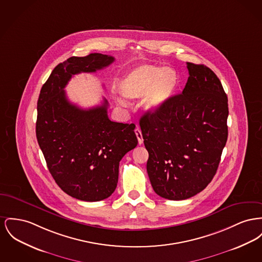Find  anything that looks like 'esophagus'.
<instances>
[{"mask_svg": "<svg viewBox=\"0 0 262 262\" xmlns=\"http://www.w3.org/2000/svg\"><path fill=\"white\" fill-rule=\"evenodd\" d=\"M135 133H136L137 138H138V140H139V144H142V142H143V139H142V135H141V132H140V129H139V127H137V128H136Z\"/></svg>", "mask_w": 262, "mask_h": 262, "instance_id": "esophagus-1", "label": "esophagus"}]
</instances>
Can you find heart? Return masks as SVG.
<instances>
[{
  "label": "heart",
  "mask_w": 262,
  "mask_h": 262,
  "mask_svg": "<svg viewBox=\"0 0 262 262\" xmlns=\"http://www.w3.org/2000/svg\"><path fill=\"white\" fill-rule=\"evenodd\" d=\"M179 76L170 67L144 64L129 71L118 84V91L126 100L144 97L142 106L148 114H156L174 97ZM120 104L124 102L120 100Z\"/></svg>",
  "instance_id": "b5f03b06"
}]
</instances>
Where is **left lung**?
<instances>
[{"instance_id":"8db88e82","label":"left lung","mask_w":262,"mask_h":262,"mask_svg":"<svg viewBox=\"0 0 262 262\" xmlns=\"http://www.w3.org/2000/svg\"><path fill=\"white\" fill-rule=\"evenodd\" d=\"M187 68L182 93L139 120L150 183L168 200L191 198L208 186L228 139V97L220 79L203 64L187 62Z\"/></svg>"}]
</instances>
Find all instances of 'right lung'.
I'll return each instance as SVG.
<instances>
[{"label": "right lung", "mask_w": 262, "mask_h": 262, "mask_svg": "<svg viewBox=\"0 0 262 262\" xmlns=\"http://www.w3.org/2000/svg\"><path fill=\"white\" fill-rule=\"evenodd\" d=\"M114 61L101 53L70 57L53 69L38 97L37 142L56 184L78 200L110 197L121 159L138 145L135 123L112 122L106 99L102 106L84 110L70 103L64 91L73 75L96 72Z\"/></svg>", "instance_id": "add662e5"}]
</instances>
